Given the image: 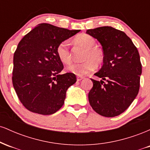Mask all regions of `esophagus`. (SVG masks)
<instances>
[{
    "mask_svg": "<svg viewBox=\"0 0 150 150\" xmlns=\"http://www.w3.org/2000/svg\"><path fill=\"white\" fill-rule=\"evenodd\" d=\"M83 79H84V77H83L77 76V81H80V80H83Z\"/></svg>",
    "mask_w": 150,
    "mask_h": 150,
    "instance_id": "1",
    "label": "esophagus"
}]
</instances>
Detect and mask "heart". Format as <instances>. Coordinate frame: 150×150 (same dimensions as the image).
Here are the masks:
<instances>
[{
    "instance_id": "1",
    "label": "heart",
    "mask_w": 150,
    "mask_h": 150,
    "mask_svg": "<svg viewBox=\"0 0 150 150\" xmlns=\"http://www.w3.org/2000/svg\"><path fill=\"white\" fill-rule=\"evenodd\" d=\"M78 44L86 48L84 56L85 61L81 63H73L67 67L70 73L77 76L82 77L96 69L97 64H100L104 60V54L99 48L95 47V39L92 36L86 34H79L75 37ZM56 53L59 60L64 64H69L71 61V53L70 51V42L68 40L61 42L56 47Z\"/></svg>"
}]
</instances>
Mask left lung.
I'll return each mask as SVG.
<instances>
[{
    "mask_svg": "<svg viewBox=\"0 0 150 150\" xmlns=\"http://www.w3.org/2000/svg\"><path fill=\"white\" fill-rule=\"evenodd\" d=\"M102 46L104 64L94 74L101 80L91 79L93 87L89 101L101 116L121 114L132 104L140 89L142 64L139 52L131 39L122 31L111 27L87 30Z\"/></svg>",
    "mask_w": 150,
    "mask_h": 150,
    "instance_id": "1",
    "label": "left lung"
}]
</instances>
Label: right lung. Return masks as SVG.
I'll return each mask as SVG.
<instances>
[{"instance_id":"add662e5","label":"right lung","mask_w":150,"mask_h":150,"mask_svg":"<svg viewBox=\"0 0 150 150\" xmlns=\"http://www.w3.org/2000/svg\"><path fill=\"white\" fill-rule=\"evenodd\" d=\"M80 30L47 23L34 27L19 42L13 57V85L25 107L33 113L51 115L62 107L66 91L77 81L63 69L56 47Z\"/></svg>"}]
</instances>
